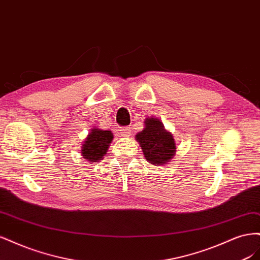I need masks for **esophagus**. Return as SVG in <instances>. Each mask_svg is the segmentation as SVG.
<instances>
[{
	"label": "esophagus",
	"mask_w": 260,
	"mask_h": 260,
	"mask_svg": "<svg viewBox=\"0 0 260 260\" xmlns=\"http://www.w3.org/2000/svg\"><path fill=\"white\" fill-rule=\"evenodd\" d=\"M120 135L122 137H129L131 135V129L129 127H124V128H121L120 130Z\"/></svg>",
	"instance_id": "1"
}]
</instances>
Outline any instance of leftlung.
<instances>
[{
  "label": "left lung",
  "instance_id": "1",
  "mask_svg": "<svg viewBox=\"0 0 260 260\" xmlns=\"http://www.w3.org/2000/svg\"><path fill=\"white\" fill-rule=\"evenodd\" d=\"M144 124V129L138 133L136 140L140 143L146 160L155 166L167 164L176 154L174 137L157 118H146Z\"/></svg>",
  "mask_w": 260,
  "mask_h": 260
}]
</instances>
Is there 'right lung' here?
Instances as JSON below:
<instances>
[{
  "mask_svg": "<svg viewBox=\"0 0 260 260\" xmlns=\"http://www.w3.org/2000/svg\"><path fill=\"white\" fill-rule=\"evenodd\" d=\"M113 138L114 135L112 131L93 128L81 146V155L83 158L91 162L100 161L106 154Z\"/></svg>",
  "mask_w": 260,
  "mask_h": 260,
  "instance_id": "1",
  "label": "right lung"
}]
</instances>
